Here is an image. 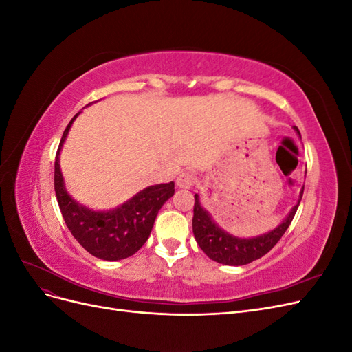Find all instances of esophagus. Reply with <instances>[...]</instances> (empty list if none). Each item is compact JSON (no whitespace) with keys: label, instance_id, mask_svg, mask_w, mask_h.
Returning <instances> with one entry per match:
<instances>
[{"label":"esophagus","instance_id":"esophagus-1","mask_svg":"<svg viewBox=\"0 0 352 352\" xmlns=\"http://www.w3.org/2000/svg\"><path fill=\"white\" fill-rule=\"evenodd\" d=\"M176 184L179 188H190L195 184V176L190 172H184L177 176Z\"/></svg>","mask_w":352,"mask_h":352}]
</instances>
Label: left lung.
<instances>
[{
    "instance_id": "8db88e82",
    "label": "left lung",
    "mask_w": 352,
    "mask_h": 352,
    "mask_svg": "<svg viewBox=\"0 0 352 352\" xmlns=\"http://www.w3.org/2000/svg\"><path fill=\"white\" fill-rule=\"evenodd\" d=\"M295 131L300 135L298 127ZM301 136V135H300ZM304 194V186L300 192V199L296 206L292 207L289 214L280 223L278 228L264 233L260 236L254 238H238L233 236L226 230H223L216 225L210 212L204 210L199 202V195L195 194V204H194V219H192V230L194 236L199 245V248L207 254L212 261L226 265H243L254 260L261 258L263 255L267 254L279 239L283 236L286 229L289 228L292 219L300 206L301 198Z\"/></svg>"
}]
</instances>
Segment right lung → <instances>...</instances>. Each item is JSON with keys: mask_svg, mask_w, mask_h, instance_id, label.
<instances>
[{"mask_svg": "<svg viewBox=\"0 0 352 352\" xmlns=\"http://www.w3.org/2000/svg\"><path fill=\"white\" fill-rule=\"evenodd\" d=\"M79 113L61 136L54 164V189L69 230L94 257L117 261L131 257L146 242L155 217L164 202L175 194V184H160L142 189L124 204L109 211H94L78 204L66 190L60 168V151Z\"/></svg>", "mask_w": 352, "mask_h": 352, "instance_id": "obj_1", "label": "right lung"}]
</instances>
